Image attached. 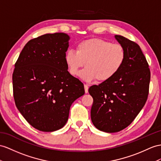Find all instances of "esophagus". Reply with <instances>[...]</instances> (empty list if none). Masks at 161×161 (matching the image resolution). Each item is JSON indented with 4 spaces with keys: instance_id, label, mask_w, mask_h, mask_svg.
I'll list each match as a JSON object with an SVG mask.
<instances>
[{
    "instance_id": "34e87169",
    "label": "esophagus",
    "mask_w": 161,
    "mask_h": 161,
    "mask_svg": "<svg viewBox=\"0 0 161 161\" xmlns=\"http://www.w3.org/2000/svg\"><path fill=\"white\" fill-rule=\"evenodd\" d=\"M84 89H85V92L88 93V86L87 84H84Z\"/></svg>"
}]
</instances>
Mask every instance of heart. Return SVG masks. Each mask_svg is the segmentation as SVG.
<instances>
[{
	"instance_id": "b5f03b06",
	"label": "heart",
	"mask_w": 161,
	"mask_h": 161,
	"mask_svg": "<svg viewBox=\"0 0 161 161\" xmlns=\"http://www.w3.org/2000/svg\"><path fill=\"white\" fill-rule=\"evenodd\" d=\"M64 59L71 75H77L86 63L87 67L80 73L82 79L104 82L120 71L126 60V51L120 44L92 38L78 43L76 52L67 51Z\"/></svg>"
}]
</instances>
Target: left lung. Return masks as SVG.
<instances>
[{"label":"left lung","instance_id":"obj_1","mask_svg":"<svg viewBox=\"0 0 161 161\" xmlns=\"http://www.w3.org/2000/svg\"><path fill=\"white\" fill-rule=\"evenodd\" d=\"M115 37L125 48L126 60L116 75L88 90L93 98L91 120L97 129L116 133L129 126L143 108L149 94V64L137 43Z\"/></svg>","mask_w":161,"mask_h":161}]
</instances>
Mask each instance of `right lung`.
Here are the masks:
<instances>
[{
	"label": "right lung",
	"mask_w": 161,
	"mask_h": 161,
	"mask_svg": "<svg viewBox=\"0 0 161 161\" xmlns=\"http://www.w3.org/2000/svg\"><path fill=\"white\" fill-rule=\"evenodd\" d=\"M69 36L45 34L30 40L15 63L12 76L15 103L30 125L52 132L67 123L69 109L84 95V84L67 71Z\"/></svg>",
	"instance_id": "add662e5"
}]
</instances>
